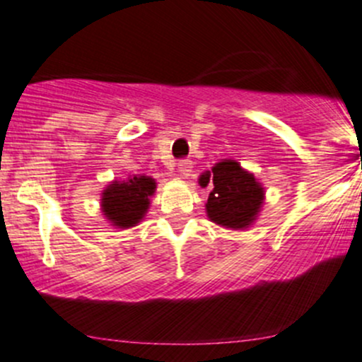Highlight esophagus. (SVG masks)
I'll return each instance as SVG.
<instances>
[{"label": "esophagus", "mask_w": 362, "mask_h": 362, "mask_svg": "<svg viewBox=\"0 0 362 362\" xmlns=\"http://www.w3.org/2000/svg\"><path fill=\"white\" fill-rule=\"evenodd\" d=\"M178 172H180V177L187 178L192 172V161L190 160H180L178 161Z\"/></svg>", "instance_id": "esophagus-1"}]
</instances>
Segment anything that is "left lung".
Listing matches in <instances>:
<instances>
[{"label":"left lung","instance_id":"1","mask_svg":"<svg viewBox=\"0 0 362 362\" xmlns=\"http://www.w3.org/2000/svg\"><path fill=\"white\" fill-rule=\"evenodd\" d=\"M199 184L211 192L206 202L209 219L231 230H245L255 221L264 204V187L238 161L223 160L202 173Z\"/></svg>","mask_w":362,"mask_h":362}]
</instances>
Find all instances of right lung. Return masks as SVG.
Returning <instances> with one entry per match:
<instances>
[{"label": "right lung", "mask_w": 362, "mask_h": 362, "mask_svg": "<svg viewBox=\"0 0 362 362\" xmlns=\"http://www.w3.org/2000/svg\"><path fill=\"white\" fill-rule=\"evenodd\" d=\"M156 182L148 175H132L127 180H114L102 194V213L115 228L136 226L148 213L149 197Z\"/></svg>", "instance_id": "add662e5"}]
</instances>
